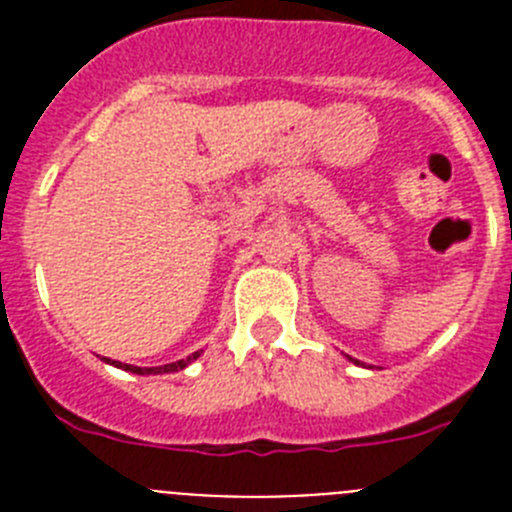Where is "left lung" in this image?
<instances>
[{
  "mask_svg": "<svg viewBox=\"0 0 512 512\" xmlns=\"http://www.w3.org/2000/svg\"><path fill=\"white\" fill-rule=\"evenodd\" d=\"M348 361H354V359H351V356H348Z\"/></svg>",
  "mask_w": 512,
  "mask_h": 512,
  "instance_id": "8db88e82",
  "label": "left lung"
}]
</instances>
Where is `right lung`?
<instances>
[{"label":"right lung","instance_id":"obj_1","mask_svg":"<svg viewBox=\"0 0 512 512\" xmlns=\"http://www.w3.org/2000/svg\"><path fill=\"white\" fill-rule=\"evenodd\" d=\"M194 359H200V351H194L192 356L187 359H179L174 364H164V366H133V364H122V361H112L117 369H125V372H133V374H171V372H179L184 369L187 364H192Z\"/></svg>","mask_w":512,"mask_h":512}]
</instances>
